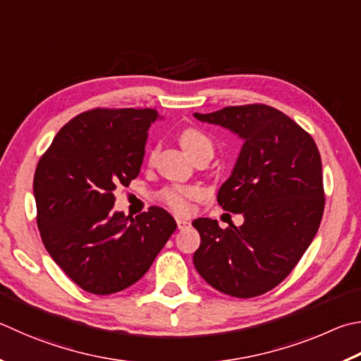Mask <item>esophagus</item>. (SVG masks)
I'll list each match as a JSON object with an SVG mask.
<instances>
[{
    "label": "esophagus",
    "mask_w": 361,
    "mask_h": 361,
    "mask_svg": "<svg viewBox=\"0 0 361 361\" xmlns=\"http://www.w3.org/2000/svg\"><path fill=\"white\" fill-rule=\"evenodd\" d=\"M189 224H191V222L188 219H176V226H178V228H186L189 227Z\"/></svg>",
    "instance_id": "34e87169"
}]
</instances>
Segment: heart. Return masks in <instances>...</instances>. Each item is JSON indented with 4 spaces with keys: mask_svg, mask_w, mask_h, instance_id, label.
Masks as SVG:
<instances>
[{
    "mask_svg": "<svg viewBox=\"0 0 361 361\" xmlns=\"http://www.w3.org/2000/svg\"><path fill=\"white\" fill-rule=\"evenodd\" d=\"M180 145L185 152L191 156L195 153L205 152V149H212L213 152V143L209 140V137L203 133V130L197 128H185L178 135ZM156 156V149L149 154V159H153ZM162 202L166 205L173 209L175 213H186L189 212V205H191L192 199L199 197V189L191 188V186H172L167 188L166 191L162 192Z\"/></svg>",
    "mask_w": 361,
    "mask_h": 361,
    "instance_id": "b5f03b06",
    "label": "heart"
}]
</instances>
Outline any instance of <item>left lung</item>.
Instances as JSON below:
<instances>
[{"label":"left lung","mask_w":361,"mask_h":361,"mask_svg":"<svg viewBox=\"0 0 361 361\" xmlns=\"http://www.w3.org/2000/svg\"><path fill=\"white\" fill-rule=\"evenodd\" d=\"M243 139L231 176L219 188L218 203L241 213L240 227L221 228L199 218L194 267L226 295L252 298L289 276L319 231L325 194L316 142L279 110L265 104L194 114Z\"/></svg>","instance_id":"8db88e82"}]
</instances>
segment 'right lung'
<instances>
[{
	"label": "right lung",
	"instance_id": "add662e5",
	"mask_svg": "<svg viewBox=\"0 0 361 361\" xmlns=\"http://www.w3.org/2000/svg\"><path fill=\"white\" fill-rule=\"evenodd\" d=\"M158 118L154 109L88 110L64 124L37 162L32 191L42 243L90 293L137 283L176 228L159 207L135 218L114 212V191L140 173Z\"/></svg>",
	"mask_w": 361,
	"mask_h": 361
}]
</instances>
